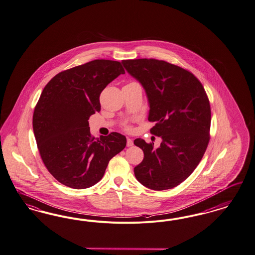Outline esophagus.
I'll list each match as a JSON object with an SVG mask.
<instances>
[{"label":"esophagus","mask_w":255,"mask_h":255,"mask_svg":"<svg viewBox=\"0 0 255 255\" xmlns=\"http://www.w3.org/2000/svg\"><path fill=\"white\" fill-rule=\"evenodd\" d=\"M133 145V141H132V138H127V147H131Z\"/></svg>","instance_id":"1"}]
</instances>
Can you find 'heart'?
I'll return each instance as SVG.
<instances>
[{"instance_id":"obj_1","label":"heart","mask_w":255,"mask_h":255,"mask_svg":"<svg viewBox=\"0 0 255 255\" xmlns=\"http://www.w3.org/2000/svg\"><path fill=\"white\" fill-rule=\"evenodd\" d=\"M126 128H127V129H130V127H129L128 125H126Z\"/></svg>"}]
</instances>
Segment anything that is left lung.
<instances>
[{
    "instance_id": "obj_1",
    "label": "left lung",
    "mask_w": 255,
    "mask_h": 255,
    "mask_svg": "<svg viewBox=\"0 0 255 255\" xmlns=\"http://www.w3.org/2000/svg\"><path fill=\"white\" fill-rule=\"evenodd\" d=\"M127 72L145 89L149 102L148 120L156 124L150 132L162 142L136 138L144 152L134 167L141 185L152 190L173 188L188 178L199 165L209 142L211 109L201 82L191 72L157 59L123 60Z\"/></svg>"
}]
</instances>
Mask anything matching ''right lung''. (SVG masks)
I'll return each mask as SVG.
<instances>
[{
	"label": "right lung",
	"mask_w": 255,
	"mask_h": 255,
	"mask_svg": "<svg viewBox=\"0 0 255 255\" xmlns=\"http://www.w3.org/2000/svg\"><path fill=\"white\" fill-rule=\"evenodd\" d=\"M125 70L120 62L98 59L64 70L45 87L33 115L37 149L62 185L84 189L97 184L110 159L126 146L119 132L91 136L88 119L100 112V94Z\"/></svg>",
	"instance_id": "obj_1"
}]
</instances>
